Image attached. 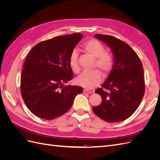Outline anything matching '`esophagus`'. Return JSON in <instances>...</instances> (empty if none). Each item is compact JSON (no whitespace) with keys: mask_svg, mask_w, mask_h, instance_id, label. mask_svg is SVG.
<instances>
[{"mask_svg":"<svg viewBox=\"0 0 160 160\" xmlns=\"http://www.w3.org/2000/svg\"><path fill=\"white\" fill-rule=\"evenodd\" d=\"M91 93V91L88 89H83V93L84 94H89Z\"/></svg>","mask_w":160,"mask_h":160,"instance_id":"obj_1","label":"esophagus"}]
</instances>
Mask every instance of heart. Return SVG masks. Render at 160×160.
<instances>
[{"label":"heart","mask_w":160,"mask_h":160,"mask_svg":"<svg viewBox=\"0 0 160 160\" xmlns=\"http://www.w3.org/2000/svg\"><path fill=\"white\" fill-rule=\"evenodd\" d=\"M82 48L87 55L95 59L94 68L98 69L104 76H107L113 69L114 61L112 54L108 51H105L104 45L95 39L86 42ZM69 62L72 70L75 72H79L80 67L78 63V54L75 50L71 52ZM99 71L95 69L92 71L83 72L77 78V83L85 88L92 89L95 88L102 80V75Z\"/></svg>","instance_id":"b5f03b06"}]
</instances>
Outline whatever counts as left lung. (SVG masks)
Returning <instances> with one entry per match:
<instances>
[{
    "instance_id": "8db88e82",
    "label": "left lung",
    "mask_w": 160,
    "mask_h": 160,
    "mask_svg": "<svg viewBox=\"0 0 160 160\" xmlns=\"http://www.w3.org/2000/svg\"><path fill=\"white\" fill-rule=\"evenodd\" d=\"M95 37L111 48L115 61L102 88L95 90L102 98L101 103L92 109L105 122H122L136 111L144 95L142 61L132 48L119 38L101 34H96Z\"/></svg>"
}]
</instances>
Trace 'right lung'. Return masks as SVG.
I'll return each mask as SVG.
<instances>
[{"instance_id": "1", "label": "right lung", "mask_w": 160, "mask_h": 160, "mask_svg": "<svg viewBox=\"0 0 160 160\" xmlns=\"http://www.w3.org/2000/svg\"><path fill=\"white\" fill-rule=\"evenodd\" d=\"M83 38L80 33L56 37L38 43L28 53L21 76V93L28 109L37 117L54 119L65 113L80 86L62 85L73 77L69 57Z\"/></svg>"}]
</instances>
